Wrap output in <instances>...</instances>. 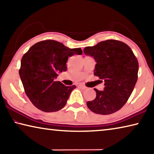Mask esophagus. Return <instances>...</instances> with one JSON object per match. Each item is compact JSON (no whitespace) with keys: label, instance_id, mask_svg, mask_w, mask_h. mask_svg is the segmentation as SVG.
<instances>
[{"label":"esophagus","instance_id":"34e87169","mask_svg":"<svg viewBox=\"0 0 154 154\" xmlns=\"http://www.w3.org/2000/svg\"><path fill=\"white\" fill-rule=\"evenodd\" d=\"M78 86H79V88H81V89H82V90H85V89H86V87L85 86V85H83V84H79V85H78Z\"/></svg>","mask_w":154,"mask_h":154}]
</instances>
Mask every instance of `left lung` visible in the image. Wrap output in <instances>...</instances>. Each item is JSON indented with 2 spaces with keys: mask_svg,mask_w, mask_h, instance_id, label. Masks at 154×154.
<instances>
[{
  "mask_svg": "<svg viewBox=\"0 0 154 154\" xmlns=\"http://www.w3.org/2000/svg\"><path fill=\"white\" fill-rule=\"evenodd\" d=\"M83 52L94 58V75L105 82L104 90L94 89L96 96L88 101V107L101 115L118 111L128 100L138 79L139 63L133 51L126 43L109 39L86 47Z\"/></svg>",
  "mask_w": 154,
  "mask_h": 154,
  "instance_id": "1",
  "label": "left lung"
}]
</instances>
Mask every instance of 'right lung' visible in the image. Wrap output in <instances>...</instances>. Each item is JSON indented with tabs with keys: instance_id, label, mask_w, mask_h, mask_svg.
Segmentation results:
<instances>
[{
	"instance_id": "obj_1",
	"label": "right lung",
	"mask_w": 154,
	"mask_h": 154,
	"mask_svg": "<svg viewBox=\"0 0 154 154\" xmlns=\"http://www.w3.org/2000/svg\"><path fill=\"white\" fill-rule=\"evenodd\" d=\"M82 55L81 48L70 49L54 40L33 45L23 56L19 74L25 93L36 108L44 112H55L64 107L72 90L56 82L59 72L66 71L69 57Z\"/></svg>"
}]
</instances>
